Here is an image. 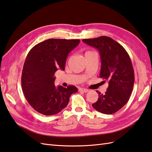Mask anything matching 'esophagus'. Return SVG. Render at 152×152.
Returning a JSON list of instances; mask_svg holds the SVG:
<instances>
[{
  "label": "esophagus",
  "instance_id": "1",
  "mask_svg": "<svg viewBox=\"0 0 152 152\" xmlns=\"http://www.w3.org/2000/svg\"><path fill=\"white\" fill-rule=\"evenodd\" d=\"M79 91L80 92H87L88 91V89L87 88H79Z\"/></svg>",
  "mask_w": 152,
  "mask_h": 152
}]
</instances>
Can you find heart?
Instances as JSON below:
<instances>
[{
  "label": "heart",
  "mask_w": 152,
  "mask_h": 152,
  "mask_svg": "<svg viewBox=\"0 0 152 152\" xmlns=\"http://www.w3.org/2000/svg\"><path fill=\"white\" fill-rule=\"evenodd\" d=\"M94 53V52L91 51V50H87V51L85 52V55H86V54H90V53Z\"/></svg>",
  "instance_id": "obj_1"
}]
</instances>
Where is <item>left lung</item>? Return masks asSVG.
<instances>
[{
    "instance_id": "1",
    "label": "left lung",
    "mask_w": 152,
    "mask_h": 152,
    "mask_svg": "<svg viewBox=\"0 0 152 152\" xmlns=\"http://www.w3.org/2000/svg\"><path fill=\"white\" fill-rule=\"evenodd\" d=\"M82 41L99 50L102 62L99 76L108 82L105 94L97 91L98 99L92 106L101 113L114 114L125 105L133 90L135 77L130 58L123 47L110 37Z\"/></svg>"
}]
</instances>
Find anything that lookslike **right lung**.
Returning <instances> with one entry per match:
<instances>
[{"label": "right lung", "instance_id": "right-lung-1", "mask_svg": "<svg viewBox=\"0 0 152 152\" xmlns=\"http://www.w3.org/2000/svg\"><path fill=\"white\" fill-rule=\"evenodd\" d=\"M80 40L51 38L34 45L29 50L23 67L21 83L29 104L38 113L51 115L59 113L77 92L74 85L67 88L54 85V73L64 71L69 53Z\"/></svg>", "mask_w": 152, "mask_h": 152}]
</instances>
